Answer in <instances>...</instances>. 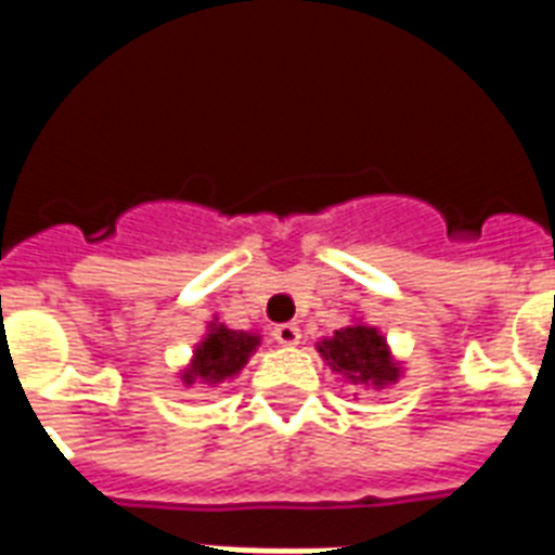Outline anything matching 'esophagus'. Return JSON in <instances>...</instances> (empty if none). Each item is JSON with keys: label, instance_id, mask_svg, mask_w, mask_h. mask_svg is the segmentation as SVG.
<instances>
[{"label": "esophagus", "instance_id": "obj_1", "mask_svg": "<svg viewBox=\"0 0 555 555\" xmlns=\"http://www.w3.org/2000/svg\"><path fill=\"white\" fill-rule=\"evenodd\" d=\"M273 339H276L279 346H296V343L302 339V331H299V325H294V322H282V325L273 328Z\"/></svg>", "mask_w": 555, "mask_h": 555}]
</instances>
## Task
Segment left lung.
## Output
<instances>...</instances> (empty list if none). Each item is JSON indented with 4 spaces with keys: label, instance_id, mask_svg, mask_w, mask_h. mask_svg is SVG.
Wrapping results in <instances>:
<instances>
[{
    "label": "left lung",
    "instance_id": "obj_1",
    "mask_svg": "<svg viewBox=\"0 0 555 555\" xmlns=\"http://www.w3.org/2000/svg\"><path fill=\"white\" fill-rule=\"evenodd\" d=\"M317 348L331 371L346 374L354 386L360 383V386L383 388L400 377V369L391 360L383 334L369 325H348L334 331V337L322 339Z\"/></svg>",
    "mask_w": 555,
    "mask_h": 555
}]
</instances>
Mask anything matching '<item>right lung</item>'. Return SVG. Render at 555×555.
I'll return each mask as SVG.
<instances>
[{
  "label": "right lung",
  "mask_w": 555,
  "mask_h": 555,
  "mask_svg": "<svg viewBox=\"0 0 555 555\" xmlns=\"http://www.w3.org/2000/svg\"><path fill=\"white\" fill-rule=\"evenodd\" d=\"M256 346H259L256 334L212 325L204 343L195 348L192 365L184 371V383L192 386L195 379H204L212 386V383H221L227 377H235L244 369V363L250 360Z\"/></svg>",
  "instance_id": "obj_1"
}]
</instances>
